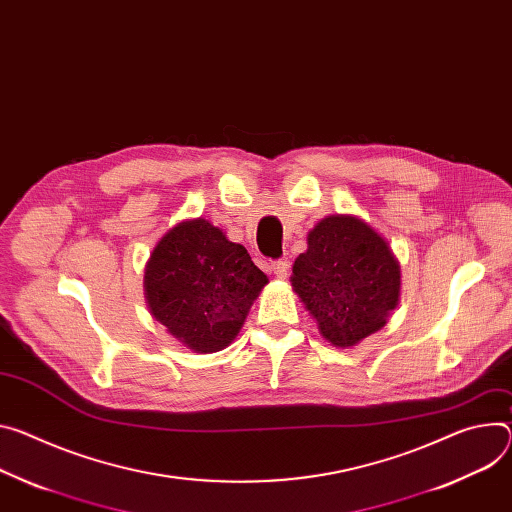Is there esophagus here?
I'll use <instances>...</instances> for the list:
<instances>
[{
  "label": "esophagus",
  "mask_w": 512,
  "mask_h": 512,
  "mask_svg": "<svg viewBox=\"0 0 512 512\" xmlns=\"http://www.w3.org/2000/svg\"><path fill=\"white\" fill-rule=\"evenodd\" d=\"M271 271L275 277H280V280H286L288 271H290V263L288 261H273L271 263Z\"/></svg>",
  "instance_id": "34e87169"
}]
</instances>
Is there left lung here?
<instances>
[{"label":"left lung","instance_id":"8db88e82","mask_svg":"<svg viewBox=\"0 0 512 512\" xmlns=\"http://www.w3.org/2000/svg\"><path fill=\"white\" fill-rule=\"evenodd\" d=\"M292 267V290L337 349L386 327L400 302V261L380 232L355 214L324 216Z\"/></svg>","mask_w":512,"mask_h":512}]
</instances>
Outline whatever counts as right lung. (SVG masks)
I'll return each mask as SVG.
<instances>
[{
    "label": "right lung",
    "instance_id": "obj_1",
    "mask_svg": "<svg viewBox=\"0 0 512 512\" xmlns=\"http://www.w3.org/2000/svg\"><path fill=\"white\" fill-rule=\"evenodd\" d=\"M267 284L247 249L202 216L169 228L145 265L153 318L194 353H216L235 341Z\"/></svg>",
    "mask_w": 512,
    "mask_h": 512
}]
</instances>
